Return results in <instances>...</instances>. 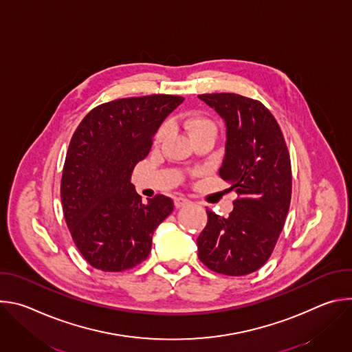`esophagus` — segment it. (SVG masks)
<instances>
[{
	"instance_id": "34e87169",
	"label": "esophagus",
	"mask_w": 352,
	"mask_h": 352,
	"mask_svg": "<svg viewBox=\"0 0 352 352\" xmlns=\"http://www.w3.org/2000/svg\"><path fill=\"white\" fill-rule=\"evenodd\" d=\"M190 204V200L188 199V197H185V196H175L174 197V205H175V208H184V206H188Z\"/></svg>"
}]
</instances>
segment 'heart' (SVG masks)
Segmentation results:
<instances>
[{
	"label": "heart",
	"instance_id": "heart-1",
	"mask_svg": "<svg viewBox=\"0 0 352 352\" xmlns=\"http://www.w3.org/2000/svg\"><path fill=\"white\" fill-rule=\"evenodd\" d=\"M181 122L182 125L192 133V136L197 132H202V131H208V129H214V124L212 122V120H209L208 117L204 116H193V114H182L181 116ZM168 132V125L164 124L160 126V129L156 133L155 140L159 143L164 139V136Z\"/></svg>",
	"mask_w": 352,
	"mask_h": 352
}]
</instances>
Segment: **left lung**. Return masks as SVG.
Instances as JSON below:
<instances>
[{"label":"left lung","mask_w":352,"mask_h":352,"mask_svg":"<svg viewBox=\"0 0 352 352\" xmlns=\"http://www.w3.org/2000/svg\"><path fill=\"white\" fill-rule=\"evenodd\" d=\"M199 98L226 122L219 175L238 197L228 217L208 210V224L196 241L197 256L216 273L245 276L267 262L284 227L292 189L289 153L278 122L258 100L235 93Z\"/></svg>","instance_id":"left-lung-1"}]
</instances>
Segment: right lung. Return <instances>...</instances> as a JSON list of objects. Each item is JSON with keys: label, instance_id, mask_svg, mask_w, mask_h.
I'll return each mask as SVG.
<instances>
[{"label": "right lung", "instance_id": "obj_1", "mask_svg": "<svg viewBox=\"0 0 352 352\" xmlns=\"http://www.w3.org/2000/svg\"><path fill=\"white\" fill-rule=\"evenodd\" d=\"M182 102L173 94L118 98L94 107L74 132L61 178L63 212L76 248L94 269L124 272L142 263L155 230L171 214L174 202L164 195L143 205L131 175Z\"/></svg>", "mask_w": 352, "mask_h": 352}]
</instances>
